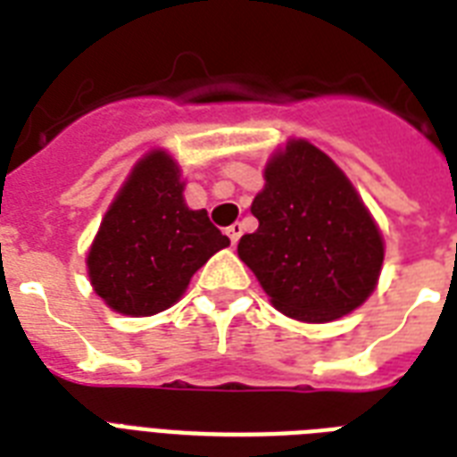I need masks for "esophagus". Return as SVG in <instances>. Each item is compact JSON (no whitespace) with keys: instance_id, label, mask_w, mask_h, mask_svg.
<instances>
[{"instance_id":"34e87169","label":"esophagus","mask_w":457,"mask_h":457,"mask_svg":"<svg viewBox=\"0 0 457 457\" xmlns=\"http://www.w3.org/2000/svg\"><path fill=\"white\" fill-rule=\"evenodd\" d=\"M225 232H228L229 242L237 244V242H239V237H242V225H239V222H235V225H229V228L225 229Z\"/></svg>"}]
</instances>
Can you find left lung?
Masks as SVG:
<instances>
[{
    "label": "left lung",
    "instance_id": "8db88e82",
    "mask_svg": "<svg viewBox=\"0 0 457 457\" xmlns=\"http://www.w3.org/2000/svg\"><path fill=\"white\" fill-rule=\"evenodd\" d=\"M251 213L258 229L237 251L278 311L329 322L372 294L382 235L346 175L311 142L292 139L272 156Z\"/></svg>",
    "mask_w": 457,
    "mask_h": 457
}]
</instances>
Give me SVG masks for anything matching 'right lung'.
Returning <instances> with one entry per match:
<instances>
[{
  "instance_id": "add662e5",
  "label": "right lung",
  "mask_w": 457,
  "mask_h": 457,
  "mask_svg": "<svg viewBox=\"0 0 457 457\" xmlns=\"http://www.w3.org/2000/svg\"><path fill=\"white\" fill-rule=\"evenodd\" d=\"M175 161L152 152L135 165L89 249L95 292L123 315H154L182 296L189 279L229 239L182 199Z\"/></svg>"
}]
</instances>
